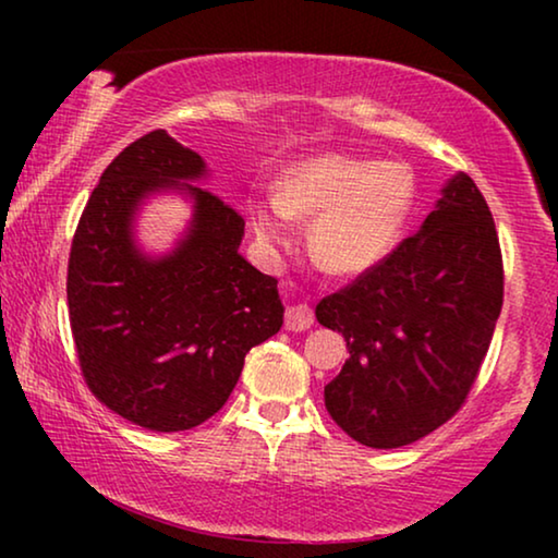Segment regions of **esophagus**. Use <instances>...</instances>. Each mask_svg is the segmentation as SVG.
Masks as SVG:
<instances>
[{"mask_svg": "<svg viewBox=\"0 0 558 558\" xmlns=\"http://www.w3.org/2000/svg\"><path fill=\"white\" fill-rule=\"evenodd\" d=\"M312 323H315V315H312V310L307 307V304H292V307H287V315H284L287 330L302 332V330H307Z\"/></svg>", "mask_w": 558, "mask_h": 558, "instance_id": "1", "label": "esophagus"}]
</instances>
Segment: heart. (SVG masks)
Listing matches in <instances>:
<instances>
[{
    "mask_svg": "<svg viewBox=\"0 0 558 558\" xmlns=\"http://www.w3.org/2000/svg\"><path fill=\"white\" fill-rule=\"evenodd\" d=\"M416 182L403 162L323 155L287 167L279 193L258 197L251 226L269 248L294 241V218L312 220L310 251L332 274H365L399 246Z\"/></svg>",
    "mask_w": 558,
    "mask_h": 558,
    "instance_id": "1",
    "label": "heart"
}]
</instances>
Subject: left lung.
<instances>
[{"instance_id": "1", "label": "left lung", "mask_w": 558, "mask_h": 558, "mask_svg": "<svg viewBox=\"0 0 558 558\" xmlns=\"http://www.w3.org/2000/svg\"><path fill=\"white\" fill-rule=\"evenodd\" d=\"M502 307V256L483 193L460 172L391 256L317 304L350 357L325 386L342 432L396 449L449 422L468 399Z\"/></svg>"}]
</instances>
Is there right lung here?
<instances>
[{
  "mask_svg": "<svg viewBox=\"0 0 558 558\" xmlns=\"http://www.w3.org/2000/svg\"><path fill=\"white\" fill-rule=\"evenodd\" d=\"M197 151L165 129L106 167L75 228L68 315L90 393L151 432H185L223 409L243 357L284 323L277 279L239 254L243 218L193 182ZM157 192H180L194 218L172 252L147 255L135 216Z\"/></svg>",
  "mask_w": 558,
  "mask_h": 558,
  "instance_id": "1",
  "label": "right lung"
}]
</instances>
